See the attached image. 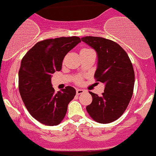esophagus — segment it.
<instances>
[{"instance_id": "1", "label": "esophagus", "mask_w": 156, "mask_h": 156, "mask_svg": "<svg viewBox=\"0 0 156 156\" xmlns=\"http://www.w3.org/2000/svg\"><path fill=\"white\" fill-rule=\"evenodd\" d=\"M85 92V90H83V89H80V88H78L76 90V93L77 95H80V94H82Z\"/></svg>"}]
</instances>
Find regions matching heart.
Masks as SVG:
<instances>
[{
    "instance_id": "obj_1",
    "label": "heart",
    "mask_w": 156,
    "mask_h": 156,
    "mask_svg": "<svg viewBox=\"0 0 156 156\" xmlns=\"http://www.w3.org/2000/svg\"><path fill=\"white\" fill-rule=\"evenodd\" d=\"M85 50H90V49H83V50H81V51H85ZM76 81H77V83H81V78H78V79H77Z\"/></svg>"
}]
</instances>
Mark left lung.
<instances>
[{
    "mask_svg": "<svg viewBox=\"0 0 156 156\" xmlns=\"http://www.w3.org/2000/svg\"><path fill=\"white\" fill-rule=\"evenodd\" d=\"M81 40L96 51L98 56L96 81L105 84L101 96L90 92L92 102L86 106L95 121L109 123L122 116L131 99L134 71L126 51L115 42L105 38L85 36Z\"/></svg>",
    "mask_w": 156,
    "mask_h": 156,
    "instance_id": "left-lung-1",
    "label": "left lung"
}]
</instances>
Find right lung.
<instances>
[{"instance_id": "obj_1", "label": "right lung", "mask_w": 156, "mask_h": 156, "mask_svg": "<svg viewBox=\"0 0 156 156\" xmlns=\"http://www.w3.org/2000/svg\"><path fill=\"white\" fill-rule=\"evenodd\" d=\"M80 42L77 36L45 40L35 44L22 58L19 92L29 113L43 124L55 126L61 123L76 94L71 86L55 92L51 76L61 71L65 55Z\"/></svg>"}]
</instances>
